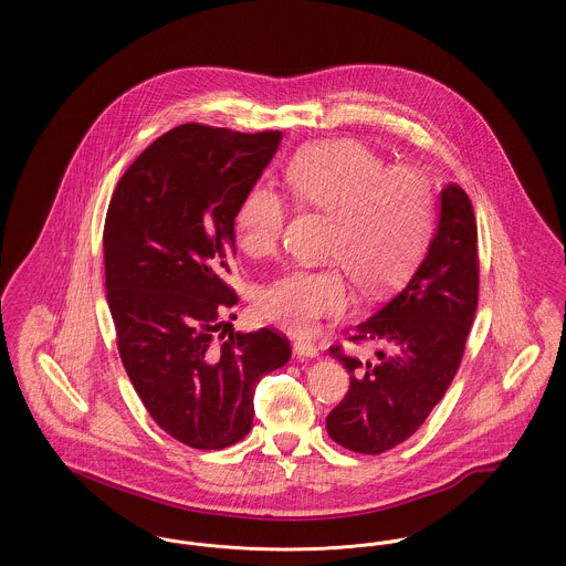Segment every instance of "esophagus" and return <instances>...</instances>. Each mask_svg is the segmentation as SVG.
I'll return each mask as SVG.
<instances>
[{
	"label": "esophagus",
	"instance_id": "1",
	"mask_svg": "<svg viewBox=\"0 0 566 566\" xmlns=\"http://www.w3.org/2000/svg\"><path fill=\"white\" fill-rule=\"evenodd\" d=\"M293 348H295V354L298 358H316L318 356V348L314 346V344H310V342H295L293 344Z\"/></svg>",
	"mask_w": 566,
	"mask_h": 566
}]
</instances>
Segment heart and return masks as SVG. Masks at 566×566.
<instances>
[{
	"instance_id": "heart-1",
	"label": "heart",
	"mask_w": 566,
	"mask_h": 566,
	"mask_svg": "<svg viewBox=\"0 0 566 566\" xmlns=\"http://www.w3.org/2000/svg\"><path fill=\"white\" fill-rule=\"evenodd\" d=\"M286 187L296 203L335 218L328 256L344 264L365 293L379 295L401 284L431 238L427 178L405 165L384 167L360 142L328 139L301 148L286 167ZM233 222L243 252L265 256L282 240L286 203L268 185H256L243 195ZM343 269L282 273L259 296V316L291 335H310L324 318L350 307Z\"/></svg>"
}]
</instances>
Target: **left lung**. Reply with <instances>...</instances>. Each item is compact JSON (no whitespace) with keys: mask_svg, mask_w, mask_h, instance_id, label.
<instances>
[{"mask_svg":"<svg viewBox=\"0 0 566 566\" xmlns=\"http://www.w3.org/2000/svg\"><path fill=\"white\" fill-rule=\"evenodd\" d=\"M480 261L471 199L457 185L441 190L434 238L420 268L350 342H376L377 360L360 363L331 346L350 374V390L328 416V437L358 454L403 443L429 418L457 376L478 310Z\"/></svg>","mask_w":566,"mask_h":566,"instance_id":"8db88e82","label":"left lung"}]
</instances>
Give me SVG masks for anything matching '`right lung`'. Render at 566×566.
I'll return each mask as SVG.
<instances>
[{
    "label": "right lung",
    "mask_w": 566,
    "mask_h": 566,
    "mask_svg": "<svg viewBox=\"0 0 566 566\" xmlns=\"http://www.w3.org/2000/svg\"><path fill=\"white\" fill-rule=\"evenodd\" d=\"M280 139L180 125L132 163L109 199L104 263L120 360L153 420L195 450L243 439L256 381L291 358L275 328L220 333L238 305L224 282L235 212Z\"/></svg>",
    "instance_id": "add662e5"
}]
</instances>
